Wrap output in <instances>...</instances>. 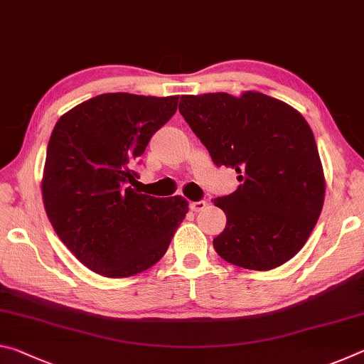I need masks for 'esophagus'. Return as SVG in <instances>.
I'll return each instance as SVG.
<instances>
[{
	"label": "esophagus",
	"mask_w": 364,
	"mask_h": 364,
	"mask_svg": "<svg viewBox=\"0 0 364 364\" xmlns=\"http://www.w3.org/2000/svg\"><path fill=\"white\" fill-rule=\"evenodd\" d=\"M191 210H193L194 213H197V212H202L204 210V208L207 207V202L205 200H199V202H191Z\"/></svg>",
	"instance_id": "esophagus-1"
}]
</instances>
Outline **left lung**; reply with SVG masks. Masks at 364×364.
<instances>
[{"mask_svg": "<svg viewBox=\"0 0 364 364\" xmlns=\"http://www.w3.org/2000/svg\"><path fill=\"white\" fill-rule=\"evenodd\" d=\"M180 112L217 167L241 183L213 199L226 215L217 254L245 269L268 271L304 247L324 204L315 136L299 110L258 91L181 96Z\"/></svg>", "mask_w": 364, "mask_h": 364, "instance_id": "8db88e82", "label": "left lung"}]
</instances>
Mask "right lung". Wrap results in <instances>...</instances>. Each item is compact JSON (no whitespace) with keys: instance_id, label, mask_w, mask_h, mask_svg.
Segmentation results:
<instances>
[{"instance_id":"add662e5","label":"right lung","mask_w":364,"mask_h":364,"mask_svg":"<svg viewBox=\"0 0 364 364\" xmlns=\"http://www.w3.org/2000/svg\"><path fill=\"white\" fill-rule=\"evenodd\" d=\"M178 97L100 95L54 127L43 204L60 241L97 274L119 279L151 268L186 217L184 197L160 199L132 188L134 160L176 112Z\"/></svg>"}]
</instances>
